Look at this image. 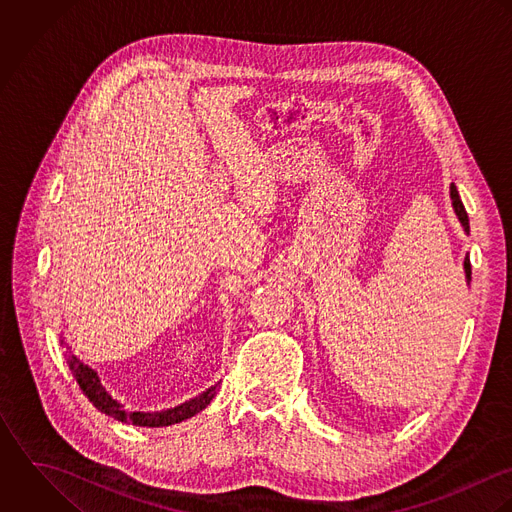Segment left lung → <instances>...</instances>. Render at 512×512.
I'll list each match as a JSON object with an SVG mask.
<instances>
[{
    "label": "left lung",
    "mask_w": 512,
    "mask_h": 512,
    "mask_svg": "<svg viewBox=\"0 0 512 512\" xmlns=\"http://www.w3.org/2000/svg\"><path fill=\"white\" fill-rule=\"evenodd\" d=\"M449 196H451L453 211H455V215H457L459 223L463 225V231L469 235V215H467V211H465V205L461 202L459 192H457V188H455V184H453V182H451V186H449ZM463 269H465V281H467V285H469V283H471V261H469V255H465Z\"/></svg>",
    "instance_id": "obj_1"
}]
</instances>
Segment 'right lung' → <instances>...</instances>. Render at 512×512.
Instances as JSON below:
<instances>
[{
	"label": "right lung",
	"instance_id": "1",
	"mask_svg": "<svg viewBox=\"0 0 512 512\" xmlns=\"http://www.w3.org/2000/svg\"><path fill=\"white\" fill-rule=\"evenodd\" d=\"M61 344H65L67 350L71 352V346L65 342L63 336H61ZM67 364H69L79 388L89 398V402H93L95 408L103 411L106 415H110V417H114V419H118V421L138 425V427H166V425L180 423V421H184V419H188V417H192V415H196L202 409L207 408L209 402L213 400L215 392H217V384H215V386H211V388L202 392L200 396H196V398H192L184 404H178L174 408L162 409V411H130L106 392L97 370H93L89 364H85L79 356L69 354Z\"/></svg>",
	"mask_w": 512,
	"mask_h": 512
}]
</instances>
